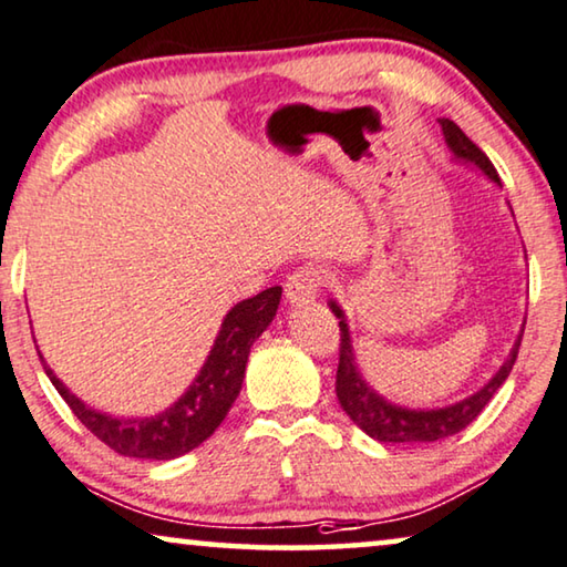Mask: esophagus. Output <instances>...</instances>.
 <instances>
[{
    "label": "esophagus",
    "mask_w": 567,
    "mask_h": 567,
    "mask_svg": "<svg viewBox=\"0 0 567 567\" xmlns=\"http://www.w3.org/2000/svg\"><path fill=\"white\" fill-rule=\"evenodd\" d=\"M326 282V272L316 265L298 267L295 272L287 277L285 282V298L292 306H306V302L316 300V295Z\"/></svg>",
    "instance_id": "1"
}]
</instances>
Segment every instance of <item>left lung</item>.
Returning <instances> with one entry per match:
<instances>
[{"label":"left lung","mask_w":567,"mask_h":567,"mask_svg":"<svg viewBox=\"0 0 567 567\" xmlns=\"http://www.w3.org/2000/svg\"><path fill=\"white\" fill-rule=\"evenodd\" d=\"M441 126H443V137L447 142V147L453 150L455 157L481 167V171L492 177L494 183H499V175H496V167L492 165V159L473 145L458 124L451 120H441ZM328 306H331V310L336 312L338 328H341V346H338V371H336L338 402H341L346 415H349L369 437H374L379 443H433V441H443V437L461 433L463 427H468L471 422L481 415V410L492 402L496 390L506 382L514 361H517L519 343H522V336H519L509 353V359L504 361L502 369L496 371L494 379L484 386V390H478L476 394H471L466 400L455 404H447V408L408 410V408H400V404L386 402L382 394H377L364 382V377H361L357 369V357H353V346H351V336H349V326H346L343 310L338 308L333 300L328 302ZM522 333H525V328H522Z\"/></svg>","instance_id":"left-lung-1"}]
</instances>
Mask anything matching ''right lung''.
I'll return each instance as SVG.
<instances>
[{"mask_svg":"<svg viewBox=\"0 0 567 567\" xmlns=\"http://www.w3.org/2000/svg\"><path fill=\"white\" fill-rule=\"evenodd\" d=\"M280 298L282 287H269L226 312L214 349H210L200 374L193 379L188 392L173 408L152 417H112L86 408L79 396L68 392V386L53 374V369L42 361V357L40 361L73 415L101 443H106L120 455H130V458L171 461L190 453L221 425L226 412L239 396L251 343L272 323Z\"/></svg>","mask_w":567,"mask_h":567,"instance_id":"right-lung-1","label":"right lung"}]
</instances>
